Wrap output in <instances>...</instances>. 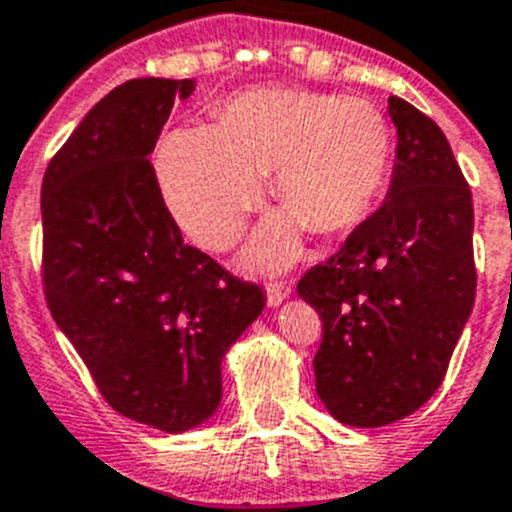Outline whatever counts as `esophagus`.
Instances as JSON below:
<instances>
[{
    "label": "esophagus",
    "instance_id": "34e87169",
    "mask_svg": "<svg viewBox=\"0 0 512 512\" xmlns=\"http://www.w3.org/2000/svg\"><path fill=\"white\" fill-rule=\"evenodd\" d=\"M291 296V283H268V306H281Z\"/></svg>",
    "mask_w": 512,
    "mask_h": 512
}]
</instances>
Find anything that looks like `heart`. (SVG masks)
<instances>
[{"label":"heart","instance_id":"heart-1","mask_svg":"<svg viewBox=\"0 0 512 512\" xmlns=\"http://www.w3.org/2000/svg\"><path fill=\"white\" fill-rule=\"evenodd\" d=\"M391 131L373 102L306 90H255L231 97L213 126L175 128L157 151L164 201L198 247L237 242L273 172L286 211L257 229L247 260L286 268L301 234L355 226L384 188Z\"/></svg>","mask_w":512,"mask_h":512}]
</instances>
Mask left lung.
<instances>
[{
  "label": "left lung",
  "instance_id": "8db88e82",
  "mask_svg": "<svg viewBox=\"0 0 512 512\" xmlns=\"http://www.w3.org/2000/svg\"><path fill=\"white\" fill-rule=\"evenodd\" d=\"M389 115L397 157L386 201L299 281L324 327L317 394L353 428L397 422L433 397L477 291L474 206L451 144L402 97H389Z\"/></svg>",
  "mask_w": 512,
  "mask_h": 512
}]
</instances>
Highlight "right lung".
Instances as JSON below:
<instances>
[{
    "label": "right lung",
    "mask_w": 512,
    "mask_h": 512,
    "mask_svg": "<svg viewBox=\"0 0 512 512\" xmlns=\"http://www.w3.org/2000/svg\"><path fill=\"white\" fill-rule=\"evenodd\" d=\"M195 79H131L102 97L48 164L43 283L53 322L115 412L185 433L221 404V361L265 293L182 242L149 164Z\"/></svg>",
    "instance_id": "1"
}]
</instances>
